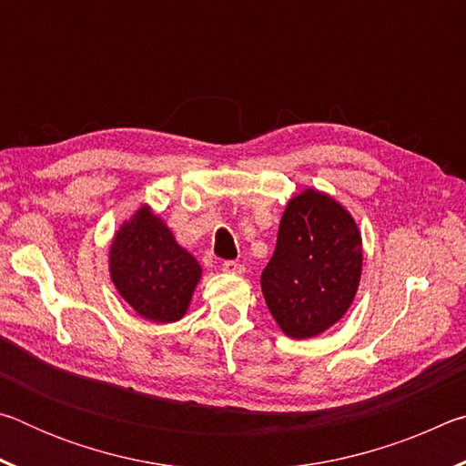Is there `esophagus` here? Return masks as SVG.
I'll return each instance as SVG.
<instances>
[{
  "label": "esophagus",
  "mask_w": 466,
  "mask_h": 466,
  "mask_svg": "<svg viewBox=\"0 0 466 466\" xmlns=\"http://www.w3.org/2000/svg\"><path fill=\"white\" fill-rule=\"evenodd\" d=\"M222 271L224 273H232V275H240L244 271V267L236 261H224L222 263Z\"/></svg>",
  "instance_id": "esophagus-1"
}]
</instances>
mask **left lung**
I'll return each mask as SVG.
<instances>
[{"label":"left lung","mask_w":466,"mask_h":466,"mask_svg":"<svg viewBox=\"0 0 466 466\" xmlns=\"http://www.w3.org/2000/svg\"><path fill=\"white\" fill-rule=\"evenodd\" d=\"M361 275V236L330 197L304 191L288 203L261 275L267 309L294 339L317 337L343 317Z\"/></svg>","instance_id":"8db88e82"}]
</instances>
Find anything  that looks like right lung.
<instances>
[{
    "instance_id": "right-lung-1",
    "label": "right lung",
    "mask_w": 466,
    "mask_h": 466,
    "mask_svg": "<svg viewBox=\"0 0 466 466\" xmlns=\"http://www.w3.org/2000/svg\"><path fill=\"white\" fill-rule=\"evenodd\" d=\"M110 278L133 310L154 322H175L187 312L201 267L147 208L116 232Z\"/></svg>"
}]
</instances>
